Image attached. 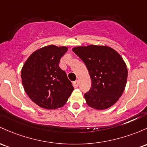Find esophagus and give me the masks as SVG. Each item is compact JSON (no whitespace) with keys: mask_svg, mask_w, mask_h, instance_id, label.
Returning a JSON list of instances; mask_svg holds the SVG:
<instances>
[{"mask_svg":"<svg viewBox=\"0 0 147 147\" xmlns=\"http://www.w3.org/2000/svg\"><path fill=\"white\" fill-rule=\"evenodd\" d=\"M73 85H74V86L75 87V88L78 87V86H79V81H78V80H76V81L74 82H73Z\"/></svg>","mask_w":147,"mask_h":147,"instance_id":"34e87169","label":"esophagus"}]
</instances>
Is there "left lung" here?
<instances>
[{"label":"left lung","mask_w":147,"mask_h":147,"mask_svg":"<svg viewBox=\"0 0 147 147\" xmlns=\"http://www.w3.org/2000/svg\"><path fill=\"white\" fill-rule=\"evenodd\" d=\"M72 51L84 63L91 77V89L84 94L87 105L101 110L115 104L128 77V69L120 54L109 47L92 45L77 47Z\"/></svg>","instance_id":"8db88e82"}]
</instances>
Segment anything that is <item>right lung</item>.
Masks as SVG:
<instances>
[{
	"instance_id": "add662e5",
	"label": "right lung",
	"mask_w": 147,
	"mask_h": 147,
	"mask_svg": "<svg viewBox=\"0 0 147 147\" xmlns=\"http://www.w3.org/2000/svg\"><path fill=\"white\" fill-rule=\"evenodd\" d=\"M66 47L49 45L34 51L22 69V84L33 102L53 109L65 104L74 90L64 70L59 67Z\"/></svg>"
}]
</instances>
